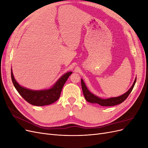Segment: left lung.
Segmentation results:
<instances>
[{
    "mask_svg": "<svg viewBox=\"0 0 148 148\" xmlns=\"http://www.w3.org/2000/svg\"><path fill=\"white\" fill-rule=\"evenodd\" d=\"M82 88L84 96L86 100L91 103H97V104H99L101 106H113L115 105H118L123 102L125 99H127V97L129 96L130 94L132 92V89L135 86L136 81V77L135 78V81H134L132 87L130 88L128 91H127L123 95H121L118 97H110L108 99H102V98L98 97L96 95H94L92 92L89 91L88 88L85 84L84 82H83V79H82Z\"/></svg>",
    "mask_w": 148,
    "mask_h": 148,
    "instance_id": "obj_1",
    "label": "left lung"
}]
</instances>
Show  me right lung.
I'll return each mask as SVG.
<instances>
[{"label":"right lung","mask_w":148,"mask_h":148,"mask_svg":"<svg viewBox=\"0 0 148 148\" xmlns=\"http://www.w3.org/2000/svg\"><path fill=\"white\" fill-rule=\"evenodd\" d=\"M72 71L63 75L52 87L41 90H33L21 86L17 83L11 69V77L13 85L21 96L30 104L36 106H44L51 104L60 97L62 88Z\"/></svg>","instance_id":"obj_1"}]
</instances>
